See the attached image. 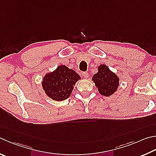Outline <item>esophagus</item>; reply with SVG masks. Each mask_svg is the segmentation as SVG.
<instances>
[{"label":"esophagus","mask_w":156,"mask_h":156,"mask_svg":"<svg viewBox=\"0 0 156 156\" xmlns=\"http://www.w3.org/2000/svg\"><path fill=\"white\" fill-rule=\"evenodd\" d=\"M82 75H83L85 78H87L88 77H89V73H88L87 72H83L82 73Z\"/></svg>","instance_id":"34e87169"}]
</instances>
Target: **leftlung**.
<instances>
[{
	"label": "left lung",
	"instance_id": "8db88e82",
	"mask_svg": "<svg viewBox=\"0 0 156 156\" xmlns=\"http://www.w3.org/2000/svg\"><path fill=\"white\" fill-rule=\"evenodd\" d=\"M92 80L98 88L100 94L104 96L112 95L118 88L119 78L105 65H101L98 67V72L93 76Z\"/></svg>",
	"mask_w": 156,
	"mask_h": 156
}]
</instances>
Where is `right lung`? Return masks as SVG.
<instances>
[{
    "mask_svg": "<svg viewBox=\"0 0 156 156\" xmlns=\"http://www.w3.org/2000/svg\"><path fill=\"white\" fill-rule=\"evenodd\" d=\"M80 79L75 71L60 66L53 72L45 76L42 86L48 97L56 101H63L69 97L73 85Z\"/></svg>",
    "mask_w": 156,
    "mask_h": 156,
    "instance_id": "1",
    "label": "right lung"
}]
</instances>
